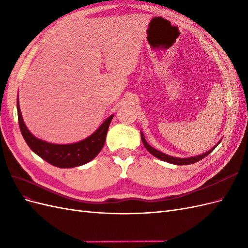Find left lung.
Here are the masks:
<instances>
[{"label":"left lung","instance_id":"left-lung-1","mask_svg":"<svg viewBox=\"0 0 248 248\" xmlns=\"http://www.w3.org/2000/svg\"><path fill=\"white\" fill-rule=\"evenodd\" d=\"M140 137H141V141H142V144H144L145 148H146V149L148 150V151H149L150 153H151L153 156L157 157V158H159V159L162 160V161H166V162H169V163L176 164V166H185V164H192V163H194V162H198V161L202 160V158H205L206 156H208L210 153H211V152L213 151V150L217 147V145H218L219 142H220V140H219L218 142H217L216 146H214L212 149H210L209 151L206 152V153H202V154H201V155L192 156V157H187V158H179V157H174V156L168 155V154L163 153V152H160V151H158V150H156V149H154L153 147L150 146V145L148 144V142H147L145 137H144V133H142L141 131H140Z\"/></svg>","mask_w":248,"mask_h":248}]
</instances>
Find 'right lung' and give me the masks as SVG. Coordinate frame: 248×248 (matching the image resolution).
Wrapping results in <instances>:
<instances>
[{
  "instance_id": "obj_1",
  "label": "right lung",
  "mask_w": 248,
  "mask_h": 248,
  "mask_svg": "<svg viewBox=\"0 0 248 248\" xmlns=\"http://www.w3.org/2000/svg\"><path fill=\"white\" fill-rule=\"evenodd\" d=\"M17 116L21 134L30 149L46 162L61 169L79 167L94 159L104 146L108 126L114 117V115H111L107 118L97 130L85 140L73 142V144L59 145L37 139L29 131L21 116L18 97Z\"/></svg>"
}]
</instances>
